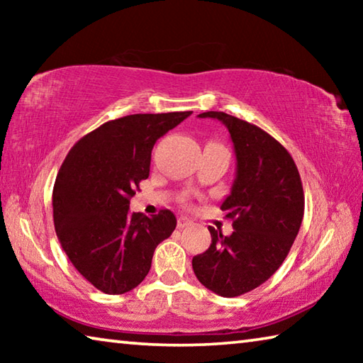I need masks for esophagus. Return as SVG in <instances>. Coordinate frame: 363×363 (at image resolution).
<instances>
[{
    "mask_svg": "<svg viewBox=\"0 0 363 363\" xmlns=\"http://www.w3.org/2000/svg\"><path fill=\"white\" fill-rule=\"evenodd\" d=\"M190 224V220L189 219H186V218H179L177 219V229H184V227H189Z\"/></svg>",
    "mask_w": 363,
    "mask_h": 363,
    "instance_id": "34e87169",
    "label": "esophagus"
}]
</instances>
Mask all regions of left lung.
I'll use <instances>...</instances> for the list:
<instances>
[{
    "label": "left lung",
    "mask_w": 363,
    "mask_h": 363,
    "mask_svg": "<svg viewBox=\"0 0 363 363\" xmlns=\"http://www.w3.org/2000/svg\"><path fill=\"white\" fill-rule=\"evenodd\" d=\"M199 116L219 120L229 130L237 171L220 205L233 232L225 237L208 227L211 245L194 256L192 267L208 290L240 296L272 277L290 253L303 223V184L290 153L261 128L224 112Z\"/></svg>",
    "instance_id": "left-lung-1"
}]
</instances>
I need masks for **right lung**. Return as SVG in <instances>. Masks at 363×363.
<instances>
[{
    "label": "right lung",
    "mask_w": 363,
    "mask_h": 363,
    "mask_svg": "<svg viewBox=\"0 0 363 363\" xmlns=\"http://www.w3.org/2000/svg\"><path fill=\"white\" fill-rule=\"evenodd\" d=\"M192 112L136 113L104 123L72 147L52 190L54 227L73 266L97 290L123 294L152 266L153 251L176 229L169 210L130 213L149 177L157 140Z\"/></svg>",
    "instance_id": "right-lung-1"
}]
</instances>
